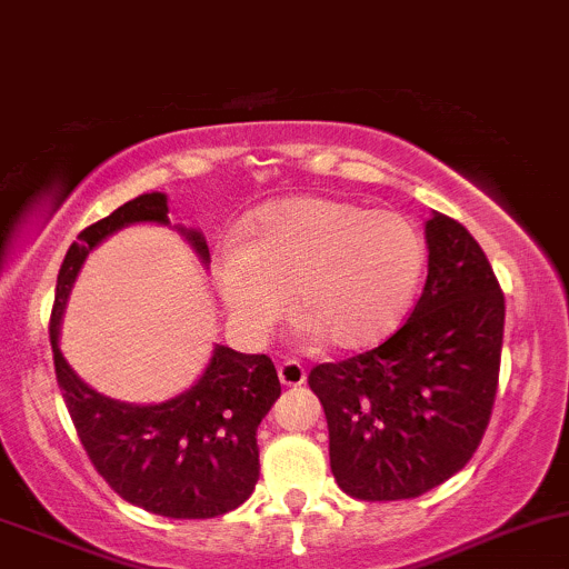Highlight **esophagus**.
I'll use <instances>...</instances> for the list:
<instances>
[{"label":"esophagus","instance_id":"1","mask_svg":"<svg viewBox=\"0 0 569 569\" xmlns=\"http://www.w3.org/2000/svg\"><path fill=\"white\" fill-rule=\"evenodd\" d=\"M278 378L283 386H302L305 383V367L299 361L289 359L278 367Z\"/></svg>","mask_w":569,"mask_h":569}]
</instances>
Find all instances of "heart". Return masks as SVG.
<instances>
[{
    "label": "heart",
    "instance_id": "obj_1",
    "mask_svg": "<svg viewBox=\"0 0 569 569\" xmlns=\"http://www.w3.org/2000/svg\"><path fill=\"white\" fill-rule=\"evenodd\" d=\"M427 240L405 213L329 197L272 202L242 227L216 267V289L246 335L289 308L335 348L389 337L413 308Z\"/></svg>",
    "mask_w": 569,
    "mask_h": 569
}]
</instances>
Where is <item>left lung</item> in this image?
I'll use <instances>...</instances> for the list:
<instances>
[{
    "mask_svg": "<svg viewBox=\"0 0 569 569\" xmlns=\"http://www.w3.org/2000/svg\"><path fill=\"white\" fill-rule=\"evenodd\" d=\"M429 274L413 313L372 351L310 370L329 427V465L346 495L413 499L457 476L489 427L505 297L476 237L427 221Z\"/></svg>",
    "mask_w": 569,
    "mask_h": 569,
    "instance_id": "left-lung-1",
    "label": "left lung"
}]
</instances>
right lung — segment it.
<instances>
[{
    "mask_svg": "<svg viewBox=\"0 0 569 569\" xmlns=\"http://www.w3.org/2000/svg\"><path fill=\"white\" fill-rule=\"evenodd\" d=\"M167 193H140L78 234L56 280L51 346L56 380L91 465L127 502L167 518H213L240 508L259 480L256 429L280 397L270 356L216 346L183 395L159 405L118 402L74 376L59 348L61 316L74 278L104 237L132 223H170ZM208 264V242L178 229Z\"/></svg>",
    "mask_w": 569,
    "mask_h": 569,
    "instance_id": "obj_1",
    "label": "right lung"
}]
</instances>
